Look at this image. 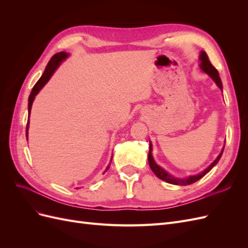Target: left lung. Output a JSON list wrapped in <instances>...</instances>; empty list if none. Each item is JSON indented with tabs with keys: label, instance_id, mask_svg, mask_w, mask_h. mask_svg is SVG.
<instances>
[{
	"label": "left lung",
	"instance_id": "left-lung-1",
	"mask_svg": "<svg viewBox=\"0 0 248 248\" xmlns=\"http://www.w3.org/2000/svg\"><path fill=\"white\" fill-rule=\"evenodd\" d=\"M200 60H201V68L202 70H204L207 74H209L210 78H212L213 80L216 82V85L219 87V89L222 91V84H221V79L219 78V73L218 71H217V69L215 68V67L211 64V62H210V60L207 56V54L205 51H202L201 52V56H200ZM224 149V147H223ZM223 149L222 151L220 152V154L217 156V158L214 160L213 163L210 164V166L204 170L200 172L199 175H196V176H190L188 178L186 179H178V178H175L172 177L170 175H169L168 172L164 170L163 169H161L159 166H157L156 162L154 161L153 159V156H152V145L151 142H150V150H149V155H148V161H149V166L150 168H151V170H153L154 174L158 177L159 179L163 180V181H166L170 184H175V185H189V184H192L194 182H197L198 180H200L201 178L204 177L207 172H209L210 170H211L213 169L214 166H216V163L219 161L220 157L223 153Z\"/></svg>",
	"mask_w": 248,
	"mask_h": 248
}]
</instances>
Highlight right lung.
Wrapping results in <instances>:
<instances>
[{
  "instance_id": "obj_1",
  "label": "right lung",
  "mask_w": 248,
  "mask_h": 248,
  "mask_svg": "<svg viewBox=\"0 0 248 248\" xmlns=\"http://www.w3.org/2000/svg\"><path fill=\"white\" fill-rule=\"evenodd\" d=\"M67 57H68V54H66L65 51H60V52H58V54L52 56L51 59L49 60V62H48V64L46 66V70H44L41 78L38 79V81H37L36 84H35V86L33 87L32 92H31V94H30V96H29V117H30V111H31L32 103H33V100L35 98V96L38 94V92L43 88V86L46 85V82L48 81V79L52 76V73L55 72V70L57 69V67L60 65V63H61L63 60H65ZM28 128H29V120H28V123H27V130H26L27 140H28ZM109 166H110V163L108 166L107 170L109 169Z\"/></svg>"
}]
</instances>
